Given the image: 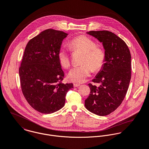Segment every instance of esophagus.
Segmentation results:
<instances>
[{
	"label": "esophagus",
	"instance_id": "1",
	"mask_svg": "<svg viewBox=\"0 0 149 149\" xmlns=\"http://www.w3.org/2000/svg\"><path fill=\"white\" fill-rule=\"evenodd\" d=\"M73 86H74V87H77L80 86V84H77V83H74V84H73Z\"/></svg>",
	"mask_w": 149,
	"mask_h": 149
}]
</instances>
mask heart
I'll return each instance as SVG.
<instances>
[{
  "label": "heart",
  "mask_w": 149,
  "mask_h": 149,
  "mask_svg": "<svg viewBox=\"0 0 149 149\" xmlns=\"http://www.w3.org/2000/svg\"><path fill=\"white\" fill-rule=\"evenodd\" d=\"M69 47L73 52H81L84 55L81 62L82 65L72 69L68 74V79L72 82L83 83L90 76L92 70L97 72L103 68L106 58L104 51L97 46L96 42L91 38L84 35L77 36L70 40ZM58 59L63 68H70V55L65 49L59 50Z\"/></svg>",
  "instance_id": "obj_1"
}]
</instances>
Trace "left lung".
Returning <instances> with one entry per match:
<instances>
[{"mask_svg":"<svg viewBox=\"0 0 149 149\" xmlns=\"http://www.w3.org/2000/svg\"><path fill=\"white\" fill-rule=\"evenodd\" d=\"M102 42L105 50V63L93 80L97 86L89 83L90 94L85 106L97 115L107 116L121 104L131 78V56L125 42L111 32L91 31L87 32Z\"/></svg>","mask_w":149,"mask_h":149,"instance_id":"8db88e82","label":"left lung"}]
</instances>
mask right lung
<instances>
[{"label":"right lung","mask_w":149,"mask_h":149,"mask_svg":"<svg viewBox=\"0 0 149 149\" xmlns=\"http://www.w3.org/2000/svg\"><path fill=\"white\" fill-rule=\"evenodd\" d=\"M68 34L48 29L31 39L19 68L21 88L30 106L36 111L50 114L63 107L73 83L63 84L64 73L58 52Z\"/></svg>","instance_id":"add662e5"}]
</instances>
